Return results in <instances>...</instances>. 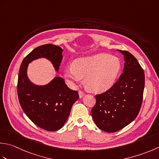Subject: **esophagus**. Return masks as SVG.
Instances as JSON below:
<instances>
[{
    "instance_id": "esophagus-1",
    "label": "esophagus",
    "mask_w": 159,
    "mask_h": 159,
    "mask_svg": "<svg viewBox=\"0 0 159 159\" xmlns=\"http://www.w3.org/2000/svg\"><path fill=\"white\" fill-rule=\"evenodd\" d=\"M79 97H80V98H82L83 96L84 95H85V93H84V92H82V91H80H80L79 92Z\"/></svg>"
}]
</instances>
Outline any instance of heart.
Returning a JSON list of instances; mask_svg holds the SVG:
<instances>
[{
    "mask_svg": "<svg viewBox=\"0 0 159 159\" xmlns=\"http://www.w3.org/2000/svg\"><path fill=\"white\" fill-rule=\"evenodd\" d=\"M120 70L119 59L107 54H98L77 58L73 65L65 70V76L74 83L85 78V85L89 91L102 92L110 89Z\"/></svg>",
    "mask_w": 159,
    "mask_h": 159,
    "instance_id": "1",
    "label": "heart"
}]
</instances>
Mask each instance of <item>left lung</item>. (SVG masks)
Returning <instances> with one entry per match:
<instances>
[{
  "label": "left lung",
  "instance_id": "1",
  "mask_svg": "<svg viewBox=\"0 0 159 159\" xmlns=\"http://www.w3.org/2000/svg\"><path fill=\"white\" fill-rule=\"evenodd\" d=\"M120 52L125 58L123 72L110 89L95 96L96 104L91 111L96 125L107 132H116L132 122L143 98V70L131 53Z\"/></svg>",
  "mask_w": 159,
  "mask_h": 159
}]
</instances>
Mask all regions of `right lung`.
<instances>
[{
    "instance_id": "obj_1",
    "label": "right lung",
    "mask_w": 159,
    "mask_h": 159,
    "mask_svg": "<svg viewBox=\"0 0 159 159\" xmlns=\"http://www.w3.org/2000/svg\"><path fill=\"white\" fill-rule=\"evenodd\" d=\"M62 52L63 49L57 45H40L25 57L18 73L17 92L20 106L35 125L47 131H57L64 125L71 107L79 98V93L68 88L61 77L54 78L46 85H34L28 79L27 68L33 60L43 57L49 59L58 71Z\"/></svg>"
}]
</instances>
